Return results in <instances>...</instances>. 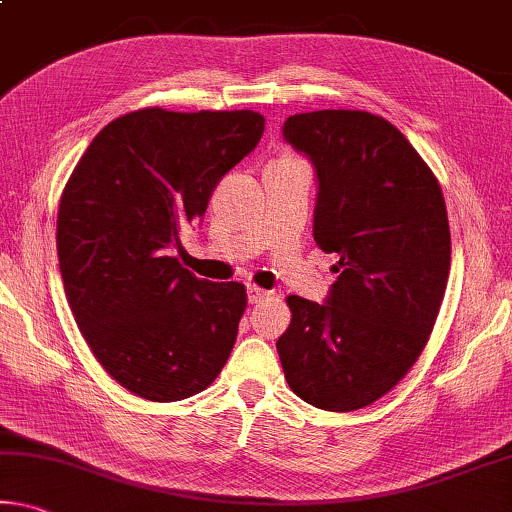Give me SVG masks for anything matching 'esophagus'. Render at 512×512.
I'll return each mask as SVG.
<instances>
[{"instance_id": "1", "label": "esophagus", "mask_w": 512, "mask_h": 512, "mask_svg": "<svg viewBox=\"0 0 512 512\" xmlns=\"http://www.w3.org/2000/svg\"><path fill=\"white\" fill-rule=\"evenodd\" d=\"M273 291L264 289V287H257V285H248V300L250 303H262V300L271 298Z\"/></svg>"}]
</instances>
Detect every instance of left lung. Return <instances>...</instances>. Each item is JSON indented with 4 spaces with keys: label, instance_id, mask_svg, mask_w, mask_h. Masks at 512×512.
Returning <instances> with one entry per match:
<instances>
[{
    "label": "left lung",
    "instance_id": "8db88e82",
    "mask_svg": "<svg viewBox=\"0 0 512 512\" xmlns=\"http://www.w3.org/2000/svg\"><path fill=\"white\" fill-rule=\"evenodd\" d=\"M285 139L319 177L314 241L337 253L328 303L287 296L278 339L291 392L353 412L399 385L424 351L451 266L440 182L410 141L369 111L289 116Z\"/></svg>",
    "mask_w": 512,
    "mask_h": 512
}]
</instances>
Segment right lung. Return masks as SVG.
Instances as JSON below:
<instances>
[{"label": "right lung", "instance_id": "obj_1", "mask_svg": "<svg viewBox=\"0 0 512 512\" xmlns=\"http://www.w3.org/2000/svg\"><path fill=\"white\" fill-rule=\"evenodd\" d=\"M262 132L250 109H139L111 120L68 177L56 216L66 298L95 360L141 399H189L230 358L246 287L196 278L170 248Z\"/></svg>", "mask_w": 512, "mask_h": 512}]
</instances>
